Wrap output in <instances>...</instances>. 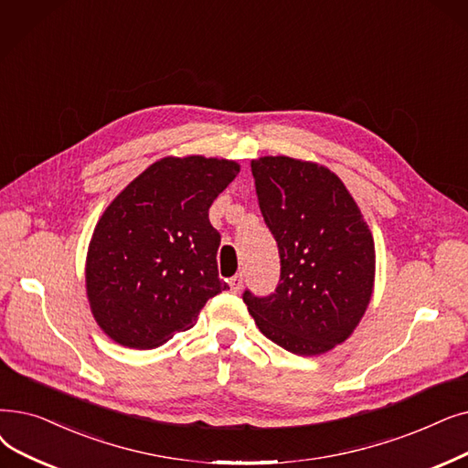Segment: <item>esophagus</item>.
Wrapping results in <instances>:
<instances>
[{
    "instance_id": "34e87169",
    "label": "esophagus",
    "mask_w": 468,
    "mask_h": 468,
    "mask_svg": "<svg viewBox=\"0 0 468 468\" xmlns=\"http://www.w3.org/2000/svg\"><path fill=\"white\" fill-rule=\"evenodd\" d=\"M242 281H245V279H242V273H237L229 279V287H231L233 292H239L242 289Z\"/></svg>"
}]
</instances>
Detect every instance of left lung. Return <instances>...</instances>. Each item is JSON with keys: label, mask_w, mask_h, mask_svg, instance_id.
<instances>
[{"label": "left lung", "mask_w": 468, "mask_h": 468, "mask_svg": "<svg viewBox=\"0 0 468 468\" xmlns=\"http://www.w3.org/2000/svg\"><path fill=\"white\" fill-rule=\"evenodd\" d=\"M260 212L279 250L277 289L242 300L258 329L298 356L346 340L373 292L375 242L356 200L327 168L289 156L252 160Z\"/></svg>", "instance_id": "1"}]
</instances>
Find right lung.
I'll use <instances>...</instances> for the list:
<instances>
[{"label": "right lung", "mask_w": 468, "mask_h": 468, "mask_svg": "<svg viewBox=\"0 0 468 468\" xmlns=\"http://www.w3.org/2000/svg\"><path fill=\"white\" fill-rule=\"evenodd\" d=\"M237 174L233 160L162 158L101 216L86 287L95 321L114 342L137 350L162 346L229 289L218 277L221 237L208 208Z\"/></svg>", "instance_id": "1"}]
</instances>
